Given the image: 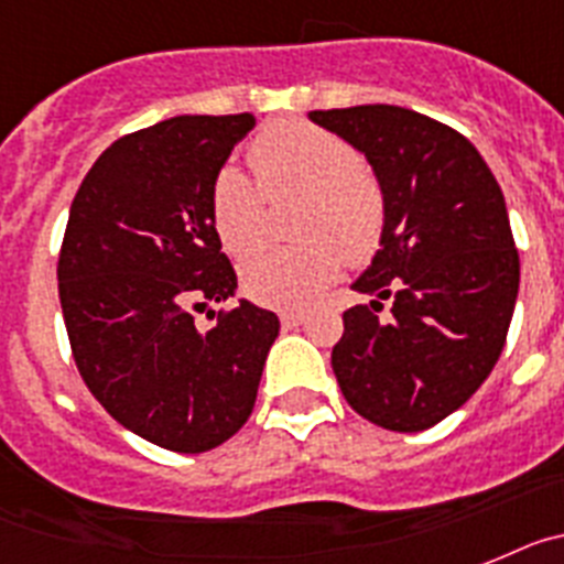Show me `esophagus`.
<instances>
[{
    "label": "esophagus",
    "mask_w": 564,
    "mask_h": 564,
    "mask_svg": "<svg viewBox=\"0 0 564 564\" xmlns=\"http://www.w3.org/2000/svg\"><path fill=\"white\" fill-rule=\"evenodd\" d=\"M281 323H283V329H297L303 323V315L301 312H281Z\"/></svg>",
    "instance_id": "esophagus-1"
}]
</instances>
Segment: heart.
Here are the masks:
<instances>
[{"instance_id": "heart-1", "label": "heart", "mask_w": 564, "mask_h": 564, "mask_svg": "<svg viewBox=\"0 0 564 564\" xmlns=\"http://www.w3.org/2000/svg\"><path fill=\"white\" fill-rule=\"evenodd\" d=\"M249 164L267 195L303 193L295 247H267L243 263V289L278 310H303L340 275L364 263L386 229V193L340 135L310 121H278L249 147ZM238 166H224L209 187V218L227 252L247 254L263 241V194Z\"/></svg>"}]
</instances>
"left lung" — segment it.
<instances>
[{
    "label": "left lung",
    "mask_w": 564,
    "mask_h": 564,
    "mask_svg": "<svg viewBox=\"0 0 564 564\" xmlns=\"http://www.w3.org/2000/svg\"><path fill=\"white\" fill-rule=\"evenodd\" d=\"M369 159L386 229L351 289L332 349L351 409L389 431H425L486 383L519 292L506 198L477 147L448 124L394 105L312 110ZM389 300V316H380Z\"/></svg>",
    "instance_id": "1"
}]
</instances>
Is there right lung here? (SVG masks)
<instances>
[{"mask_svg": "<svg viewBox=\"0 0 564 564\" xmlns=\"http://www.w3.org/2000/svg\"><path fill=\"white\" fill-rule=\"evenodd\" d=\"M252 112L175 116L121 135L70 204L58 301L76 369L116 423L178 454L227 443L252 414L275 312L235 295L209 187Z\"/></svg>", "mask_w": 564, "mask_h": 564, "instance_id": "1", "label": "right lung"}]
</instances>
